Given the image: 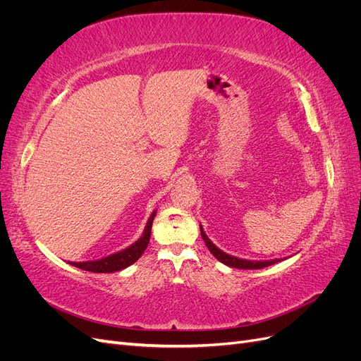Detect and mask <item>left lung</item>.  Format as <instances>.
<instances>
[{
  "label": "left lung",
  "mask_w": 361,
  "mask_h": 361,
  "mask_svg": "<svg viewBox=\"0 0 361 361\" xmlns=\"http://www.w3.org/2000/svg\"><path fill=\"white\" fill-rule=\"evenodd\" d=\"M200 233H202V238H203L206 247L209 248V251L214 255V257L220 260L221 264H224L227 267L239 268V269H260V268H265V267H269V265H274V264H277V262L283 260V259H271V260H247V259H239L236 256L227 255V253H224L223 250L218 248L211 241V239L207 238V235L204 233L202 226H200Z\"/></svg>",
  "instance_id": "left-lung-1"
}]
</instances>
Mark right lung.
I'll use <instances>...</instances> for the list:
<instances>
[{
  "mask_svg": "<svg viewBox=\"0 0 361 361\" xmlns=\"http://www.w3.org/2000/svg\"><path fill=\"white\" fill-rule=\"evenodd\" d=\"M157 215V211L152 212L149 216L147 224L145 227V232L141 235L134 244H130L125 250H120L117 253H113L106 257L97 259V260H87V262H69L72 267H76L80 269H85L90 272H116L120 269H125L129 265H133L137 262L141 255L145 253V250L150 241V232H152V223Z\"/></svg>",
  "mask_w": 361,
  "mask_h": 361,
  "instance_id": "1",
  "label": "right lung"
}]
</instances>
